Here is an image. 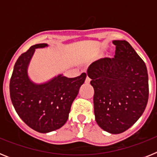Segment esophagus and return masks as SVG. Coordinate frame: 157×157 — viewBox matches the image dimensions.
Listing matches in <instances>:
<instances>
[{
  "mask_svg": "<svg viewBox=\"0 0 157 157\" xmlns=\"http://www.w3.org/2000/svg\"><path fill=\"white\" fill-rule=\"evenodd\" d=\"M85 82L86 83V84H90V78L88 76H86V78Z\"/></svg>",
  "mask_w": 157,
  "mask_h": 157,
  "instance_id": "34e87169",
  "label": "esophagus"
}]
</instances>
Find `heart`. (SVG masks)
<instances>
[{
  "instance_id": "obj_1",
  "label": "heart",
  "mask_w": 157,
  "mask_h": 157,
  "mask_svg": "<svg viewBox=\"0 0 157 157\" xmlns=\"http://www.w3.org/2000/svg\"><path fill=\"white\" fill-rule=\"evenodd\" d=\"M96 58V56H93V57H90V60H94V59Z\"/></svg>"
}]
</instances>
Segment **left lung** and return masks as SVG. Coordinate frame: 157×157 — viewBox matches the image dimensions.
Instances as JSON below:
<instances>
[{
    "mask_svg": "<svg viewBox=\"0 0 157 157\" xmlns=\"http://www.w3.org/2000/svg\"><path fill=\"white\" fill-rule=\"evenodd\" d=\"M116 56L91 63L87 75L94 89L95 120L110 134H120L141 117L149 99L145 62L125 40H114Z\"/></svg>",
    "mask_w": 157,
    "mask_h": 157,
    "instance_id": "obj_1",
    "label": "left lung"
}]
</instances>
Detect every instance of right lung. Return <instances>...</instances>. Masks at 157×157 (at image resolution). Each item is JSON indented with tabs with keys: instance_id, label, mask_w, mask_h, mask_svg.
<instances>
[{
	"instance_id": "right-lung-1",
	"label": "right lung",
	"mask_w": 157,
	"mask_h": 157,
	"mask_svg": "<svg viewBox=\"0 0 157 157\" xmlns=\"http://www.w3.org/2000/svg\"><path fill=\"white\" fill-rule=\"evenodd\" d=\"M30 47L18 58L10 80V98L17 114L27 126L40 133H48L63 127L69 116L72 102L86 78L82 73L75 78L59 74L44 83L34 82L28 75V67L36 48Z\"/></svg>"
}]
</instances>
